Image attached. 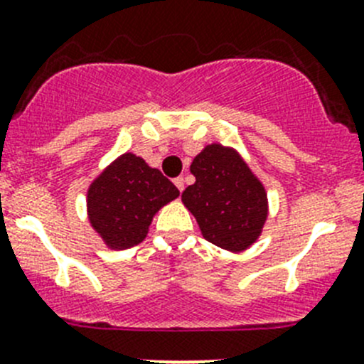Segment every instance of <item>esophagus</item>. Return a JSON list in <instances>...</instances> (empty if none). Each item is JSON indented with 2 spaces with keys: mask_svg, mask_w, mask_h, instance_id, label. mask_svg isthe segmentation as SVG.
Returning <instances> with one entry per match:
<instances>
[{
  "mask_svg": "<svg viewBox=\"0 0 364 364\" xmlns=\"http://www.w3.org/2000/svg\"><path fill=\"white\" fill-rule=\"evenodd\" d=\"M174 185L178 186L179 192H183V190H185V181H183V178H176L174 179Z\"/></svg>",
  "mask_w": 364,
  "mask_h": 364,
  "instance_id": "esophagus-1",
  "label": "esophagus"
}]
</instances>
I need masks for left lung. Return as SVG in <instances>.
Masks as SVG:
<instances>
[{
    "instance_id": "left-lung-1",
    "label": "left lung",
    "mask_w": 364,
    "mask_h": 364,
    "mask_svg": "<svg viewBox=\"0 0 364 364\" xmlns=\"http://www.w3.org/2000/svg\"><path fill=\"white\" fill-rule=\"evenodd\" d=\"M190 172L196 183L186 186L181 201L196 217L203 237L232 253L253 246L262 235L269 203L264 183L240 152L217 141L205 145Z\"/></svg>"
}]
</instances>
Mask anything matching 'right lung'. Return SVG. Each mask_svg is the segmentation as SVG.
<instances>
[{"instance_id": "right-lung-1", "label": "right lung", "mask_w": 364, "mask_h": 364, "mask_svg": "<svg viewBox=\"0 0 364 364\" xmlns=\"http://www.w3.org/2000/svg\"><path fill=\"white\" fill-rule=\"evenodd\" d=\"M178 196L158 168L124 152L87 186V219L109 250H129L147 237L156 213Z\"/></svg>"}]
</instances>
